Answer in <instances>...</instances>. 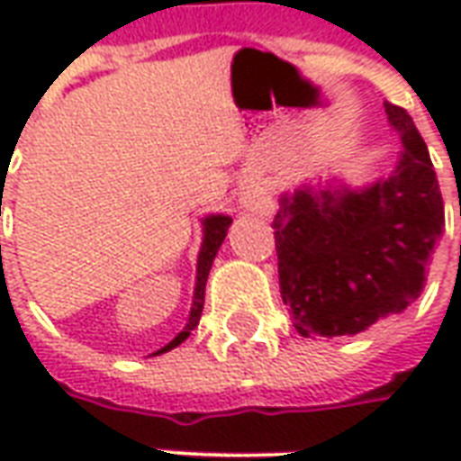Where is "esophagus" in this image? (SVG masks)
Wrapping results in <instances>:
<instances>
[{
  "label": "esophagus",
  "mask_w": 461,
  "mask_h": 461,
  "mask_svg": "<svg viewBox=\"0 0 461 461\" xmlns=\"http://www.w3.org/2000/svg\"><path fill=\"white\" fill-rule=\"evenodd\" d=\"M240 204H241V210L254 212V214H261V217H267V214L274 212L271 194L261 187L259 182H251V185L244 187V192L240 194Z\"/></svg>",
  "instance_id": "obj_1"
}]
</instances>
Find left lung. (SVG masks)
Wrapping results in <instances>:
<instances>
[{
    "mask_svg": "<svg viewBox=\"0 0 461 461\" xmlns=\"http://www.w3.org/2000/svg\"><path fill=\"white\" fill-rule=\"evenodd\" d=\"M402 140L395 170L367 187L284 192L274 217L281 299L301 336H356L420 299L445 231L429 152L405 108L385 104Z\"/></svg>",
    "mask_w": 461,
    "mask_h": 461,
    "instance_id": "1",
    "label": "left lung"
}]
</instances>
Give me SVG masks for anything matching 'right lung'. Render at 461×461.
Masks as SVG:
<instances>
[{"label": "right lung", "mask_w": 461, "mask_h": 461, "mask_svg": "<svg viewBox=\"0 0 461 461\" xmlns=\"http://www.w3.org/2000/svg\"><path fill=\"white\" fill-rule=\"evenodd\" d=\"M231 217L227 214H207L204 220H202V247H200V257H197V279H194V296H192V309H190V319H187V326L175 336V339L167 343V346H162L158 353H152V356H160V353H167L172 348H177L182 340H187L192 330L197 329V323H200L202 309H204V284H207V276H210L212 269V261L217 257V251H220L221 241L227 237V230H230Z\"/></svg>", "instance_id": "1"}]
</instances>
